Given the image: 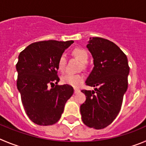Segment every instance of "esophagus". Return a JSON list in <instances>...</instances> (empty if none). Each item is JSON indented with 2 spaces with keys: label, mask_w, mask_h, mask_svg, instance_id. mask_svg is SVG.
Here are the masks:
<instances>
[{
  "label": "esophagus",
  "mask_w": 146,
  "mask_h": 146,
  "mask_svg": "<svg viewBox=\"0 0 146 146\" xmlns=\"http://www.w3.org/2000/svg\"><path fill=\"white\" fill-rule=\"evenodd\" d=\"M79 92H80V90L78 89V88H74V93H75V94H76V93H78Z\"/></svg>",
  "instance_id": "obj_1"
}]
</instances>
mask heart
I'll use <instances>...</instances> for the list:
<instances>
[{
	"instance_id": "heart-1",
	"label": "heart",
	"mask_w": 146,
	"mask_h": 146,
	"mask_svg": "<svg viewBox=\"0 0 146 146\" xmlns=\"http://www.w3.org/2000/svg\"><path fill=\"white\" fill-rule=\"evenodd\" d=\"M73 56L80 60L83 64H86L89 60V54L86 49L81 47H76L72 50ZM66 56L62 54L60 55L58 60V69L60 71H64L66 65ZM84 81V76L81 74H73V73H66L62 77V81L66 84L72 86H78Z\"/></svg>"
}]
</instances>
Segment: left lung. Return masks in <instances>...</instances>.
Masks as SVG:
<instances>
[{"mask_svg": "<svg viewBox=\"0 0 146 146\" xmlns=\"http://www.w3.org/2000/svg\"><path fill=\"white\" fill-rule=\"evenodd\" d=\"M86 47L94 59V68L86 84L95 88L81 90L86 99L80 111L85 125L101 129L111 124L120 111L129 67L125 54L112 41L90 38Z\"/></svg>", "mask_w": 146, "mask_h": 146, "instance_id": "obj_1", "label": "left lung"}]
</instances>
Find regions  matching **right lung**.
Returning a JSON list of instances; mask_svg holds the SVG:
<instances>
[{"instance_id":"obj_1","label":"right lung","mask_w":146,"mask_h":146,"mask_svg":"<svg viewBox=\"0 0 146 146\" xmlns=\"http://www.w3.org/2000/svg\"><path fill=\"white\" fill-rule=\"evenodd\" d=\"M73 40L33 43L20 52L16 65L17 86L26 114L38 125H52L60 120L73 94L68 84L59 86L58 60ZM50 84L52 88L49 89Z\"/></svg>"}]
</instances>
